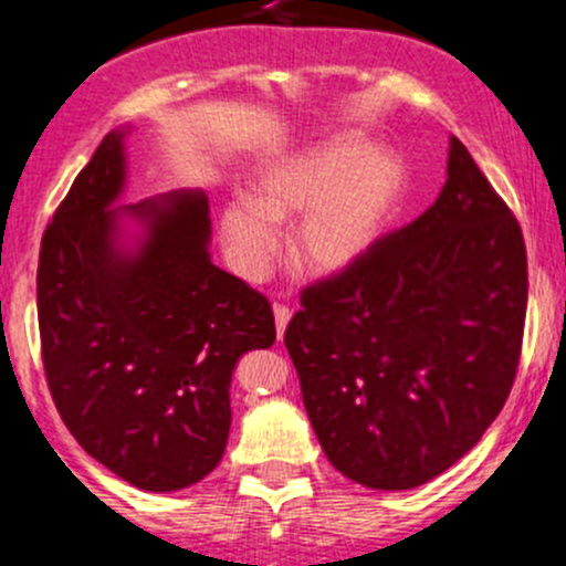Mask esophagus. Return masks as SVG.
<instances>
[{"label": "esophagus", "instance_id": "obj_1", "mask_svg": "<svg viewBox=\"0 0 566 566\" xmlns=\"http://www.w3.org/2000/svg\"><path fill=\"white\" fill-rule=\"evenodd\" d=\"M290 317H293V312H290L287 306H279V304L273 306V319H276V334H279V339H282L284 331H287Z\"/></svg>", "mask_w": 566, "mask_h": 566}]
</instances>
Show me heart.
Masks as SVG:
<instances>
[{"label": "heart", "mask_w": 566, "mask_h": 566, "mask_svg": "<svg viewBox=\"0 0 566 566\" xmlns=\"http://www.w3.org/2000/svg\"><path fill=\"white\" fill-rule=\"evenodd\" d=\"M408 175L399 156L356 134H334L268 164L251 199H227L219 235L230 265L249 282L271 268L276 224L293 221L290 254L304 271L336 276L356 265L402 202Z\"/></svg>", "instance_id": "b5f03b06"}]
</instances>
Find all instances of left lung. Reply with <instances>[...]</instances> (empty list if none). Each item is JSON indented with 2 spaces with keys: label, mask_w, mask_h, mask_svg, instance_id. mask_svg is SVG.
<instances>
[{
  "label": "left lung",
  "mask_w": 566,
  "mask_h": 566,
  "mask_svg": "<svg viewBox=\"0 0 566 566\" xmlns=\"http://www.w3.org/2000/svg\"><path fill=\"white\" fill-rule=\"evenodd\" d=\"M526 298L521 227L452 136L436 202L304 290L284 334L331 465L410 490L471 452L510 397Z\"/></svg>",
  "instance_id": "obj_1"
}]
</instances>
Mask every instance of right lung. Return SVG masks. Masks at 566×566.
Returning <instances> with one entry per match:
<instances>
[{"instance_id":"obj_1","label":"right lung","mask_w":566,"mask_h":566,"mask_svg":"<svg viewBox=\"0 0 566 566\" xmlns=\"http://www.w3.org/2000/svg\"><path fill=\"white\" fill-rule=\"evenodd\" d=\"M130 125L108 130L43 235L38 323L51 397L84 452L172 493L219 465L243 353L276 342L271 304L210 260L199 188L119 205Z\"/></svg>"}]
</instances>
